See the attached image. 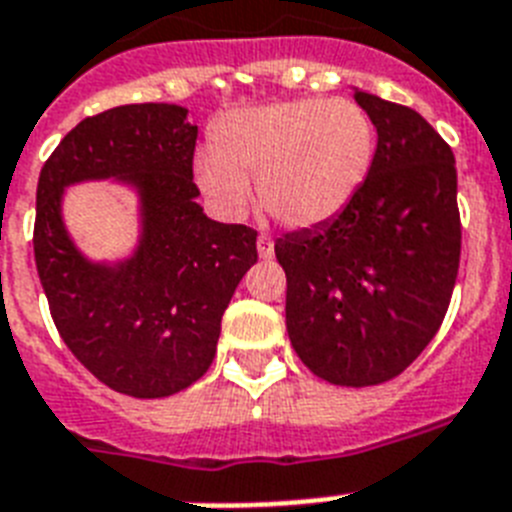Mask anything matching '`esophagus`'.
Masks as SVG:
<instances>
[{
	"mask_svg": "<svg viewBox=\"0 0 512 512\" xmlns=\"http://www.w3.org/2000/svg\"><path fill=\"white\" fill-rule=\"evenodd\" d=\"M257 255L263 257V260H273V255H276V249H273V239L270 236H260L257 239Z\"/></svg>",
	"mask_w": 512,
	"mask_h": 512,
	"instance_id": "esophagus-1",
	"label": "esophagus"
}]
</instances>
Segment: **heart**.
<instances>
[{
    "label": "heart",
    "mask_w": 512,
    "mask_h": 512,
    "mask_svg": "<svg viewBox=\"0 0 512 512\" xmlns=\"http://www.w3.org/2000/svg\"><path fill=\"white\" fill-rule=\"evenodd\" d=\"M216 150L195 158L197 184L218 210L239 216L249 179L270 216L289 229L333 221L362 190L375 158V124L349 98H296L231 111Z\"/></svg>",
    "instance_id": "obj_1"
}]
</instances>
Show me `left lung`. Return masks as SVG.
<instances>
[{
	"label": "left lung",
	"mask_w": 512,
	"mask_h": 512,
	"mask_svg": "<svg viewBox=\"0 0 512 512\" xmlns=\"http://www.w3.org/2000/svg\"><path fill=\"white\" fill-rule=\"evenodd\" d=\"M377 130L362 190L333 221L276 242L286 330L317 377L367 388L398 377L440 330L461 213L450 145L409 106L356 90Z\"/></svg>",
	"instance_id": "left-lung-1"
}]
</instances>
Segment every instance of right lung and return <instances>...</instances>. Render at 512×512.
I'll return each instance as SVG.
<instances>
[{
    "instance_id": "1",
    "label": "right lung",
    "mask_w": 512,
    "mask_h": 512,
    "mask_svg": "<svg viewBox=\"0 0 512 512\" xmlns=\"http://www.w3.org/2000/svg\"><path fill=\"white\" fill-rule=\"evenodd\" d=\"M195 143L187 109L130 103L83 119L38 176L33 252L54 325L90 375L132 398H166L208 372L223 312L257 263L255 229L195 203ZM90 178L141 197V242L122 264H90L63 229V187Z\"/></svg>"
}]
</instances>
